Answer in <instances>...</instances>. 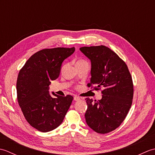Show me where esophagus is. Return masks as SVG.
<instances>
[{
    "label": "esophagus",
    "mask_w": 155,
    "mask_h": 155,
    "mask_svg": "<svg viewBox=\"0 0 155 155\" xmlns=\"http://www.w3.org/2000/svg\"><path fill=\"white\" fill-rule=\"evenodd\" d=\"M74 100L75 101H80V100H81V98H80V97H77V96H74Z\"/></svg>",
    "instance_id": "esophagus-1"
}]
</instances>
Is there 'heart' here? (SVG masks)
Instances as JSON below:
<instances>
[{"mask_svg": "<svg viewBox=\"0 0 155 155\" xmlns=\"http://www.w3.org/2000/svg\"><path fill=\"white\" fill-rule=\"evenodd\" d=\"M78 62H85V61H83V60H81V61H78Z\"/></svg>", "mask_w": 155, "mask_h": 155, "instance_id": "1", "label": "heart"}]
</instances>
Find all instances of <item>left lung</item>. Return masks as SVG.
Wrapping results in <instances>:
<instances>
[{"instance_id": "left-lung-1", "label": "left lung", "mask_w": 155, "mask_h": 155, "mask_svg": "<svg viewBox=\"0 0 155 155\" xmlns=\"http://www.w3.org/2000/svg\"><path fill=\"white\" fill-rule=\"evenodd\" d=\"M81 51L91 60V82L88 87L99 90L101 100L87 98L85 119L95 132L110 133L123 123L130 110L133 98V83L126 63L105 46L84 47Z\"/></svg>"}]
</instances>
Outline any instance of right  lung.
Segmentation results:
<instances>
[{
	"label": "right lung",
	"mask_w": 155,
	"mask_h": 155,
	"mask_svg": "<svg viewBox=\"0 0 155 155\" xmlns=\"http://www.w3.org/2000/svg\"><path fill=\"white\" fill-rule=\"evenodd\" d=\"M74 47L42 49L28 59L20 70L16 81L17 100L24 117L32 127L48 132L55 129L64 118L73 100L71 95L49 94L51 81L60 74L64 59L73 53Z\"/></svg>",
	"instance_id": "add662e5"
}]
</instances>
